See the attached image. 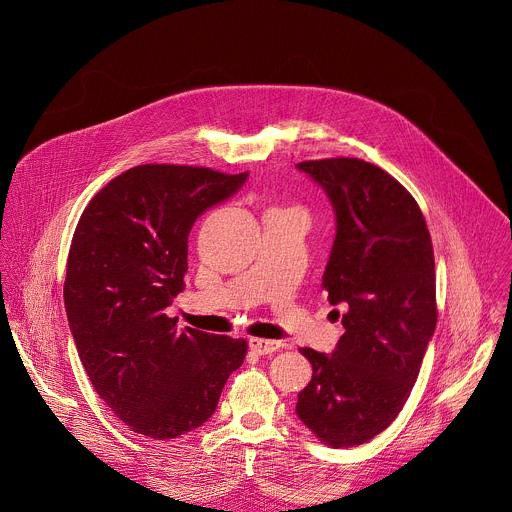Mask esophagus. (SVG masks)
Returning <instances> with one entry per match:
<instances>
[{
    "mask_svg": "<svg viewBox=\"0 0 512 512\" xmlns=\"http://www.w3.org/2000/svg\"><path fill=\"white\" fill-rule=\"evenodd\" d=\"M248 347L250 351L258 353V355H272L274 351H278L282 347L280 341H270V339H258V337H252L248 341Z\"/></svg>",
    "mask_w": 512,
    "mask_h": 512,
    "instance_id": "esophagus-1",
    "label": "esophagus"
}]
</instances>
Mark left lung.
<instances>
[{
    "mask_svg": "<svg viewBox=\"0 0 512 512\" xmlns=\"http://www.w3.org/2000/svg\"><path fill=\"white\" fill-rule=\"evenodd\" d=\"M295 167L335 213L323 288L345 327L333 353L301 349L313 376L295 414L327 445L355 447L394 422L434 337L432 238L414 197L380 167L353 157Z\"/></svg>",
    "mask_w": 512,
    "mask_h": 512,
    "instance_id": "obj_1",
    "label": "left lung"
}]
</instances>
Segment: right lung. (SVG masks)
I'll use <instances>...</instances> for the list:
<instances>
[{"mask_svg":"<svg viewBox=\"0 0 512 512\" xmlns=\"http://www.w3.org/2000/svg\"><path fill=\"white\" fill-rule=\"evenodd\" d=\"M248 171L138 165L84 209L67 260L65 309L78 357L108 408L136 434L173 439L217 410L246 341L177 329L165 309L183 290L189 232Z\"/></svg>","mask_w":512,"mask_h":512,"instance_id":"1","label":"right lung"}]
</instances>
